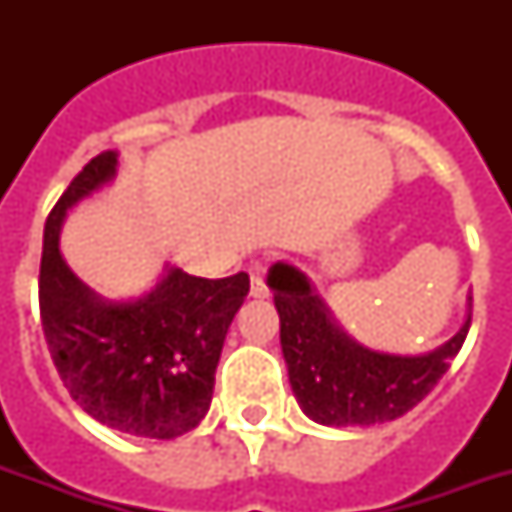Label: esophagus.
Listing matches in <instances>:
<instances>
[{"label": "esophagus", "mask_w": 512, "mask_h": 512, "mask_svg": "<svg viewBox=\"0 0 512 512\" xmlns=\"http://www.w3.org/2000/svg\"><path fill=\"white\" fill-rule=\"evenodd\" d=\"M249 295L257 297V300H263V297L271 295V289L265 284L263 268H260V265H255V268H252V276H249Z\"/></svg>", "instance_id": "esophagus-1"}]
</instances>
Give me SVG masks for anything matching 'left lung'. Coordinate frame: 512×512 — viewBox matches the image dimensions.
<instances>
[{
    "label": "left lung",
    "mask_w": 512,
    "mask_h": 512,
    "mask_svg": "<svg viewBox=\"0 0 512 512\" xmlns=\"http://www.w3.org/2000/svg\"><path fill=\"white\" fill-rule=\"evenodd\" d=\"M268 287L297 404L311 420L332 428L377 425L409 412L436 388L470 329L468 316L441 348L425 356H393L345 335L295 265H273Z\"/></svg>",
    "instance_id": "left-lung-1"
}]
</instances>
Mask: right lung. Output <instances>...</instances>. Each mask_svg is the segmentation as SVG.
<instances>
[{"label":"right lung","instance_id":"add662e5","mask_svg":"<svg viewBox=\"0 0 512 512\" xmlns=\"http://www.w3.org/2000/svg\"><path fill=\"white\" fill-rule=\"evenodd\" d=\"M116 151L84 164L44 223L39 311L52 364L76 404L119 433L175 438L204 420L225 332L249 292L244 271L199 279L170 268L148 295L103 300L60 255L63 217L116 175Z\"/></svg>","mask_w":512,"mask_h":512}]
</instances>
